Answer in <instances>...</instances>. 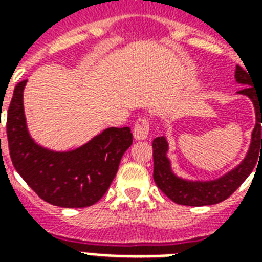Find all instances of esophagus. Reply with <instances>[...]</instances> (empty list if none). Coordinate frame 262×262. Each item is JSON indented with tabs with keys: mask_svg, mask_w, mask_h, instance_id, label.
Wrapping results in <instances>:
<instances>
[{
	"mask_svg": "<svg viewBox=\"0 0 262 262\" xmlns=\"http://www.w3.org/2000/svg\"><path fill=\"white\" fill-rule=\"evenodd\" d=\"M150 132V122L147 118H137L133 126V136L136 140H146Z\"/></svg>",
	"mask_w": 262,
	"mask_h": 262,
	"instance_id": "34e87169",
	"label": "esophagus"
}]
</instances>
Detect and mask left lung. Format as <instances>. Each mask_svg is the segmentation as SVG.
Listing matches in <instances>:
<instances>
[{
  "mask_svg": "<svg viewBox=\"0 0 262 262\" xmlns=\"http://www.w3.org/2000/svg\"><path fill=\"white\" fill-rule=\"evenodd\" d=\"M246 70L237 66L236 81L238 84L248 85L244 86L242 91H238V94L247 95L253 101L257 123L251 135V144L248 148L247 156L234 170H231L230 172L213 181L182 180L171 171L170 160L167 159L168 144H167L165 137H156L153 140V178L156 185L170 198L172 202L178 205H187V206H205V205L219 203L230 196L251 174V171L257 164L258 156L259 157L262 156V92L257 91L254 86H251L253 84Z\"/></svg>",
  "mask_w": 262,
  "mask_h": 262,
  "instance_id": "1",
  "label": "left lung"
}]
</instances>
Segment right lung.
Segmentation results:
<instances>
[{"instance_id": "1", "label": "right lung", "mask_w": 262, "mask_h": 262, "mask_svg": "<svg viewBox=\"0 0 262 262\" xmlns=\"http://www.w3.org/2000/svg\"><path fill=\"white\" fill-rule=\"evenodd\" d=\"M25 85L26 80L16 84L7 114L9 156L15 170L37 196L54 206L86 208L97 203L114 181L122 156L132 146L130 127H108L71 151L43 148L26 129Z\"/></svg>"}]
</instances>
